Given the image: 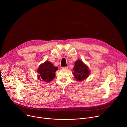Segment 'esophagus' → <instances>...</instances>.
Masks as SVG:
<instances>
[{
    "label": "esophagus",
    "instance_id": "1",
    "mask_svg": "<svg viewBox=\"0 0 127 127\" xmlns=\"http://www.w3.org/2000/svg\"><path fill=\"white\" fill-rule=\"evenodd\" d=\"M62 68L63 69H67L68 68V67L67 66V67H62Z\"/></svg>",
    "mask_w": 127,
    "mask_h": 127
}]
</instances>
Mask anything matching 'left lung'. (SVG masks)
<instances>
[{"label":"left lung","instance_id":"1","mask_svg":"<svg viewBox=\"0 0 127 127\" xmlns=\"http://www.w3.org/2000/svg\"><path fill=\"white\" fill-rule=\"evenodd\" d=\"M73 71L74 77L78 81H81L86 79L90 74L88 66L81 60H77L75 62Z\"/></svg>","mask_w":127,"mask_h":127}]
</instances>
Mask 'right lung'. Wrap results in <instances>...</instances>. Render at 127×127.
<instances>
[{
    "instance_id": "obj_1",
    "label": "right lung",
    "mask_w": 127,
    "mask_h": 127,
    "mask_svg": "<svg viewBox=\"0 0 127 127\" xmlns=\"http://www.w3.org/2000/svg\"><path fill=\"white\" fill-rule=\"evenodd\" d=\"M58 69L51 63L48 61H46L41 64L38 69V78L41 81H44L46 82H50L55 78V73Z\"/></svg>"
}]
</instances>
